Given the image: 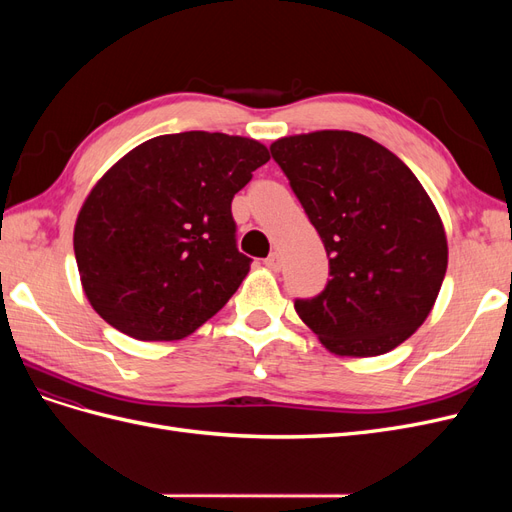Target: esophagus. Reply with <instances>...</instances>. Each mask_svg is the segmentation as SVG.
Returning <instances> with one entry per match:
<instances>
[{"label":"esophagus","instance_id":"34e87169","mask_svg":"<svg viewBox=\"0 0 512 512\" xmlns=\"http://www.w3.org/2000/svg\"><path fill=\"white\" fill-rule=\"evenodd\" d=\"M265 265L271 269V271H282V256L280 252H271L265 260Z\"/></svg>","mask_w":512,"mask_h":512}]
</instances>
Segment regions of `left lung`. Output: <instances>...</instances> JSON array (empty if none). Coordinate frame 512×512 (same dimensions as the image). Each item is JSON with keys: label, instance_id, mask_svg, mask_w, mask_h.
Here are the masks:
<instances>
[{"label": "left lung", "instance_id": "obj_1", "mask_svg": "<svg viewBox=\"0 0 512 512\" xmlns=\"http://www.w3.org/2000/svg\"><path fill=\"white\" fill-rule=\"evenodd\" d=\"M329 256L318 297L294 309L324 348L378 356L429 316L448 265L440 215L412 170L348 130L286 136L271 145Z\"/></svg>", "mask_w": 512, "mask_h": 512}]
</instances>
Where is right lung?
<instances>
[{
	"mask_svg": "<svg viewBox=\"0 0 512 512\" xmlns=\"http://www.w3.org/2000/svg\"><path fill=\"white\" fill-rule=\"evenodd\" d=\"M254 138L181 132L149 138L94 185L74 226V256L96 312L141 342L194 333L250 271L230 203L269 162Z\"/></svg>",
	"mask_w": 512,
	"mask_h": 512,
	"instance_id": "1",
	"label": "right lung"
}]
</instances>
